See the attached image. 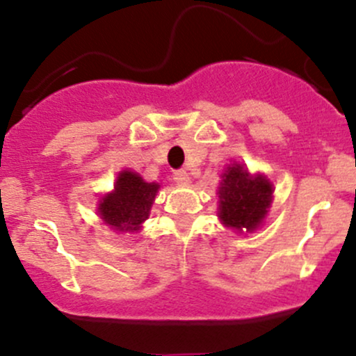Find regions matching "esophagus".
I'll return each mask as SVG.
<instances>
[{
  "label": "esophagus",
  "instance_id": "obj_1",
  "mask_svg": "<svg viewBox=\"0 0 356 356\" xmlns=\"http://www.w3.org/2000/svg\"><path fill=\"white\" fill-rule=\"evenodd\" d=\"M174 181L177 184H189V174L186 170H175L174 172Z\"/></svg>",
  "mask_w": 356,
  "mask_h": 356
}]
</instances>
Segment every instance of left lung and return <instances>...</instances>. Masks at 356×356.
Returning <instances> with one entry per match:
<instances>
[{
	"label": "left lung",
	"mask_w": 356,
	"mask_h": 356,
	"mask_svg": "<svg viewBox=\"0 0 356 356\" xmlns=\"http://www.w3.org/2000/svg\"><path fill=\"white\" fill-rule=\"evenodd\" d=\"M272 201V184L264 175L252 177L233 163L222 175L220 187V220L228 228L253 232L264 221Z\"/></svg>",
	"instance_id": "left-lung-1"
}]
</instances>
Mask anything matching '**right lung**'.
<instances>
[{"mask_svg":"<svg viewBox=\"0 0 356 356\" xmlns=\"http://www.w3.org/2000/svg\"><path fill=\"white\" fill-rule=\"evenodd\" d=\"M157 191L155 182H145L135 172L123 170L116 179L115 193L101 201V218L120 232H136L148 218Z\"/></svg>","mask_w":356,"mask_h":356,"instance_id":"1","label":"right lung"}]
</instances>
